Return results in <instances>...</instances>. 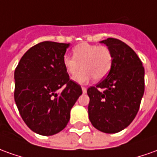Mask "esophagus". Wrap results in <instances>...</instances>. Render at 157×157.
<instances>
[{
	"label": "esophagus",
	"mask_w": 157,
	"mask_h": 157,
	"mask_svg": "<svg viewBox=\"0 0 157 157\" xmlns=\"http://www.w3.org/2000/svg\"><path fill=\"white\" fill-rule=\"evenodd\" d=\"M82 91H83V93H86V91H87V89H86L85 87H82Z\"/></svg>",
	"instance_id": "34e87169"
}]
</instances>
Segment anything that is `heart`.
I'll list each match as a JSON object with an SVG mask.
<instances>
[{
  "label": "heart",
  "mask_w": 157,
  "mask_h": 157,
  "mask_svg": "<svg viewBox=\"0 0 157 157\" xmlns=\"http://www.w3.org/2000/svg\"><path fill=\"white\" fill-rule=\"evenodd\" d=\"M113 63V54L106 45H95L81 43L72 48V57L65 55L62 64L69 75H75L80 67V72L73 78L79 83L85 84L91 78L95 81L103 79L109 72Z\"/></svg>",
  "instance_id": "1"
}]
</instances>
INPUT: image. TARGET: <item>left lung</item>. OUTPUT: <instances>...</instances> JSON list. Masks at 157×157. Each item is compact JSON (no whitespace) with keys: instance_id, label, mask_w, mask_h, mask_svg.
I'll list each match as a JSON object with an SVG mask.
<instances>
[{"instance_id":"8db88e82","label":"left lung","mask_w":157,"mask_h":157,"mask_svg":"<svg viewBox=\"0 0 157 157\" xmlns=\"http://www.w3.org/2000/svg\"><path fill=\"white\" fill-rule=\"evenodd\" d=\"M101 43L111 49L113 63L107 78L87 90L89 119L97 130L116 133L129 126L138 113L144 92V68L124 42L109 37Z\"/></svg>"}]
</instances>
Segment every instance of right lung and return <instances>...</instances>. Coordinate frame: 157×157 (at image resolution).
<instances>
[{
  "label": "right lung",
  "instance_id": "right-lung-1",
  "mask_svg": "<svg viewBox=\"0 0 157 157\" xmlns=\"http://www.w3.org/2000/svg\"><path fill=\"white\" fill-rule=\"evenodd\" d=\"M68 46L49 41L36 44L15 69L16 105L23 121L37 134L51 136L63 130L82 94L81 86L70 79L62 64Z\"/></svg>",
  "mask_w": 157,
  "mask_h": 157
}]
</instances>
